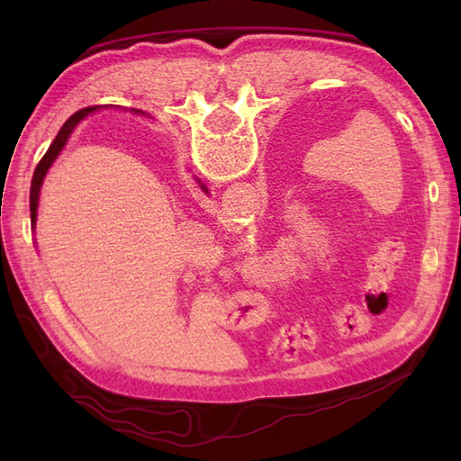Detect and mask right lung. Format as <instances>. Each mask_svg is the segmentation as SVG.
<instances>
[{
  "mask_svg": "<svg viewBox=\"0 0 461 461\" xmlns=\"http://www.w3.org/2000/svg\"><path fill=\"white\" fill-rule=\"evenodd\" d=\"M101 106H86V109H81V111H77L71 119H68L63 126H61V131H59V134L55 136V140L51 142V146H49V150L45 152V156L41 160H39V164H37V168H35V172H33V180H32V192H29V210H32V228L35 230V223H37V208H39V194H41V185H43V180H45V176H47V172H49V168H51V164L55 162V158L59 154H61V150H63V146L67 144V140H68V136H71V132L75 131V126L79 124L83 119H86V116H89L91 113H95V111H99ZM134 113H139L134 109ZM202 190L203 192H208L202 185Z\"/></svg>",
  "mask_w": 461,
  "mask_h": 461,
  "instance_id": "add662e5",
  "label": "right lung"
}]
</instances>
